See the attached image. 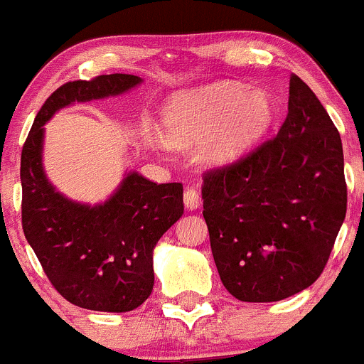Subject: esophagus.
I'll list each match as a JSON object with an SVG mask.
<instances>
[{
    "instance_id": "obj_1",
    "label": "esophagus",
    "mask_w": 364,
    "mask_h": 364,
    "mask_svg": "<svg viewBox=\"0 0 364 364\" xmlns=\"http://www.w3.org/2000/svg\"><path fill=\"white\" fill-rule=\"evenodd\" d=\"M183 205H186L187 210L200 208L201 205L200 193H198L196 189H193V187H187V189L183 191Z\"/></svg>"
}]
</instances>
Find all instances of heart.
Instances as JSON below:
<instances>
[{
	"label": "heart",
	"instance_id": "obj_1",
	"mask_svg": "<svg viewBox=\"0 0 364 364\" xmlns=\"http://www.w3.org/2000/svg\"><path fill=\"white\" fill-rule=\"evenodd\" d=\"M275 115V103L263 89L217 82L168 100L161 112V144L187 147L205 140L200 159L210 168H226L261 144Z\"/></svg>",
	"mask_w": 364,
	"mask_h": 364
}]
</instances>
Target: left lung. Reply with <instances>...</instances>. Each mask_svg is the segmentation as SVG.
<instances>
[{
  "instance_id": "1",
  "label": "left lung",
  "mask_w": 364,
  "mask_h": 364,
  "mask_svg": "<svg viewBox=\"0 0 364 364\" xmlns=\"http://www.w3.org/2000/svg\"><path fill=\"white\" fill-rule=\"evenodd\" d=\"M287 110L273 140L203 178L213 261L240 301H280L312 286L346 219L340 133L296 75Z\"/></svg>"
}]
</instances>
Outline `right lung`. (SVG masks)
Wrapping results in <instances>:
<instances>
[{"instance_id":"add662e5","label":"right lung","mask_w":364,"mask_h":364,"mask_svg":"<svg viewBox=\"0 0 364 364\" xmlns=\"http://www.w3.org/2000/svg\"><path fill=\"white\" fill-rule=\"evenodd\" d=\"M136 75H100L52 92L36 114L21 156L22 230L52 286L73 305L98 312H129L154 287L152 254L183 213L182 183H156L127 171L103 203L73 201L43 170L45 124L75 103L124 95Z\"/></svg>"}]
</instances>
